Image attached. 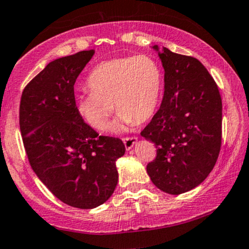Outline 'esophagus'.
Returning <instances> with one entry per match:
<instances>
[{"label":"esophagus","instance_id":"1","mask_svg":"<svg viewBox=\"0 0 249 249\" xmlns=\"http://www.w3.org/2000/svg\"><path fill=\"white\" fill-rule=\"evenodd\" d=\"M137 142H138V138H137V137H128V138H123V142H124L126 150H131V148H132L134 145H136Z\"/></svg>","mask_w":249,"mask_h":249}]
</instances>
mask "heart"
<instances>
[{
  "label": "heart",
  "instance_id": "obj_1",
  "mask_svg": "<svg viewBox=\"0 0 249 249\" xmlns=\"http://www.w3.org/2000/svg\"><path fill=\"white\" fill-rule=\"evenodd\" d=\"M90 92L77 96V110L91 127L104 130L115 104L118 113L112 131L122 132L134 121L144 123L156 113L162 92V71L147 55L102 62L88 77Z\"/></svg>",
  "mask_w": 249,
  "mask_h": 249
}]
</instances>
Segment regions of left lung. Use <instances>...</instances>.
Listing matches in <instances>:
<instances>
[{
	"instance_id": "left-lung-1",
	"label": "left lung",
	"mask_w": 249,
	"mask_h": 249,
	"mask_svg": "<svg viewBox=\"0 0 249 249\" xmlns=\"http://www.w3.org/2000/svg\"><path fill=\"white\" fill-rule=\"evenodd\" d=\"M164 68L160 108L142 131L156 144L150 179L162 192L181 194L207 178L221 146L222 103L218 85L194 57L153 45Z\"/></svg>"
}]
</instances>
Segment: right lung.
Listing matches in <instances>:
<instances>
[{
  "instance_id": "right-lung-1",
  "label": "right lung",
  "mask_w": 249,
  "mask_h": 249,
  "mask_svg": "<svg viewBox=\"0 0 249 249\" xmlns=\"http://www.w3.org/2000/svg\"><path fill=\"white\" fill-rule=\"evenodd\" d=\"M95 50L50 62L22 93L19 128L34 172L64 204L101 206L118 182L123 142L98 136L78 113L73 85Z\"/></svg>"
}]
</instances>
